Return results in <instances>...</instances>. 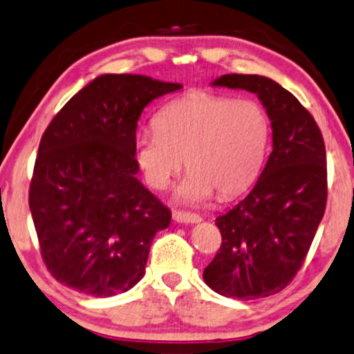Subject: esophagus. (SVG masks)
<instances>
[{"label": "esophagus", "mask_w": 354, "mask_h": 354, "mask_svg": "<svg viewBox=\"0 0 354 354\" xmlns=\"http://www.w3.org/2000/svg\"><path fill=\"white\" fill-rule=\"evenodd\" d=\"M174 220L177 223H185V225H194V223H200L202 221V216L197 215V213H189V212H174Z\"/></svg>", "instance_id": "34e87169"}]
</instances>
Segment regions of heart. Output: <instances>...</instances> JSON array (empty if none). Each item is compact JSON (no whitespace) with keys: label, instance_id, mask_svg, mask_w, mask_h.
<instances>
[{"label":"heart","instance_id":"b5f03b06","mask_svg":"<svg viewBox=\"0 0 354 354\" xmlns=\"http://www.w3.org/2000/svg\"><path fill=\"white\" fill-rule=\"evenodd\" d=\"M156 131L138 134L134 159L152 189L162 190L182 165L190 170L176 198L200 203L218 190L233 197L246 190L263 167L269 120L259 103L195 91L157 113Z\"/></svg>","mask_w":354,"mask_h":354}]
</instances>
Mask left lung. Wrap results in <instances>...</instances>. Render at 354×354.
I'll use <instances>...</instances> for the list:
<instances>
[{"mask_svg":"<svg viewBox=\"0 0 354 354\" xmlns=\"http://www.w3.org/2000/svg\"><path fill=\"white\" fill-rule=\"evenodd\" d=\"M212 85L257 95L272 152L250 194L215 220L223 241L203 281L225 297H268L295 277L324 218L325 142L310 113L272 78L228 73Z\"/></svg>","mask_w":354,"mask_h":354,"instance_id":"8db88e82","label":"left lung"}]
</instances>
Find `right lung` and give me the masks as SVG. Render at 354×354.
I'll use <instances>...</instances> for the list:
<instances>
[{"instance_id": "1", "label": "right lung", "mask_w": 354, "mask_h": 354, "mask_svg": "<svg viewBox=\"0 0 354 354\" xmlns=\"http://www.w3.org/2000/svg\"><path fill=\"white\" fill-rule=\"evenodd\" d=\"M180 84L104 73L57 113L42 134L29 189L41 254L60 283L93 297L133 289L146 272L169 208L138 180V120Z\"/></svg>"}]
</instances>
